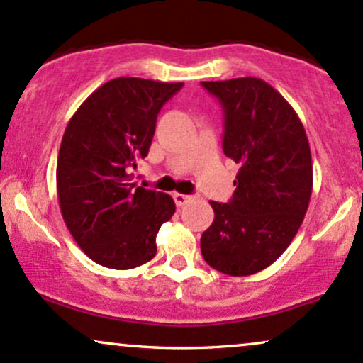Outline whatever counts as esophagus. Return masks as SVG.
I'll list each match as a JSON object with an SVG mask.
<instances>
[{
  "instance_id": "obj_1",
  "label": "esophagus",
  "mask_w": 363,
  "mask_h": 363,
  "mask_svg": "<svg viewBox=\"0 0 363 363\" xmlns=\"http://www.w3.org/2000/svg\"><path fill=\"white\" fill-rule=\"evenodd\" d=\"M173 199H174V202H177V206H178V207H182V206H185L186 202L192 201V195H185V194H173Z\"/></svg>"
}]
</instances>
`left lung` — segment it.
Wrapping results in <instances>:
<instances>
[{"label":"left lung","mask_w":363,"mask_h":363,"mask_svg":"<svg viewBox=\"0 0 363 363\" xmlns=\"http://www.w3.org/2000/svg\"><path fill=\"white\" fill-rule=\"evenodd\" d=\"M225 113L223 150L240 169L228 203L211 202L202 257L230 276L266 269L286 250L312 195L307 133L281 94L255 77L202 82Z\"/></svg>","instance_id":"8db88e82"}]
</instances>
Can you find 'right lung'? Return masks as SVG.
<instances>
[{"instance_id":"1","label":"right lung","mask_w":363,"mask_h":363,"mask_svg":"<svg viewBox=\"0 0 363 363\" xmlns=\"http://www.w3.org/2000/svg\"><path fill=\"white\" fill-rule=\"evenodd\" d=\"M182 82L120 77L94 91L68 121L56 164L65 225L94 262L133 269L156 255V236L174 214L168 194L130 183L147 156L156 120Z\"/></svg>"}]
</instances>
